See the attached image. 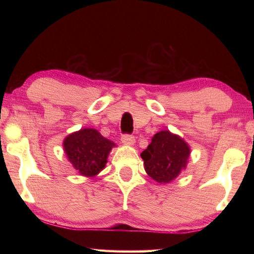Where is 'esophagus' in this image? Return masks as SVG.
I'll return each instance as SVG.
<instances>
[{"instance_id":"obj_1","label":"esophagus","mask_w":254,"mask_h":254,"mask_svg":"<svg viewBox=\"0 0 254 254\" xmlns=\"http://www.w3.org/2000/svg\"><path fill=\"white\" fill-rule=\"evenodd\" d=\"M121 141L124 144H127V145H133L135 143V137L133 135L130 134H124L121 137Z\"/></svg>"}]
</instances>
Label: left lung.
Listing matches in <instances>:
<instances>
[{"instance_id":"8db88e82","label":"left lung","mask_w":254,"mask_h":254,"mask_svg":"<svg viewBox=\"0 0 254 254\" xmlns=\"http://www.w3.org/2000/svg\"><path fill=\"white\" fill-rule=\"evenodd\" d=\"M189 154L190 148L186 141L165 130L153 135L151 143L141 153V158L150 177L159 184H168L186 168Z\"/></svg>"}]
</instances>
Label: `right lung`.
Masks as SVG:
<instances>
[{
    "mask_svg": "<svg viewBox=\"0 0 254 254\" xmlns=\"http://www.w3.org/2000/svg\"><path fill=\"white\" fill-rule=\"evenodd\" d=\"M113 141L95 128H81L64 140V150L72 167L85 177H95L105 168Z\"/></svg>",
    "mask_w": 254,
    "mask_h": 254,
    "instance_id": "add662e5",
    "label": "right lung"
}]
</instances>
